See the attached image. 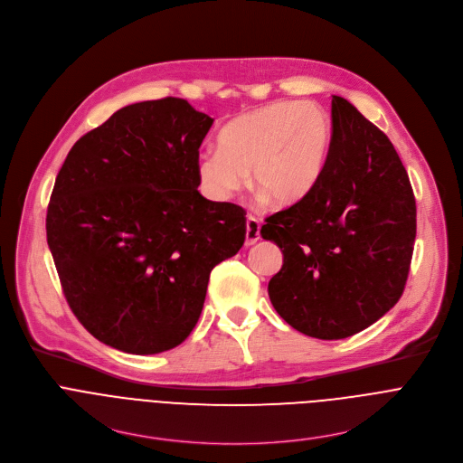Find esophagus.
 Segmentation results:
<instances>
[{"label": "esophagus", "instance_id": "34e87169", "mask_svg": "<svg viewBox=\"0 0 463 463\" xmlns=\"http://www.w3.org/2000/svg\"><path fill=\"white\" fill-rule=\"evenodd\" d=\"M258 240H260V222L254 216H249L245 223V245H254Z\"/></svg>", "mask_w": 463, "mask_h": 463}]
</instances>
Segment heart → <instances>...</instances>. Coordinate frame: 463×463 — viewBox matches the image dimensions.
I'll return each mask as SVG.
<instances>
[{
	"label": "heart",
	"mask_w": 463,
	"mask_h": 463,
	"mask_svg": "<svg viewBox=\"0 0 463 463\" xmlns=\"http://www.w3.org/2000/svg\"><path fill=\"white\" fill-rule=\"evenodd\" d=\"M333 118L315 101H274L240 114L218 132V148L200 152L196 176L214 202L231 200L247 171L261 200L299 203L322 178L333 141Z\"/></svg>",
	"instance_id": "b5f03b06"
}]
</instances>
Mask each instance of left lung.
<instances>
[{
	"instance_id": "left-lung-1",
	"label": "left lung",
	"mask_w": 463,
	"mask_h": 463,
	"mask_svg": "<svg viewBox=\"0 0 463 463\" xmlns=\"http://www.w3.org/2000/svg\"><path fill=\"white\" fill-rule=\"evenodd\" d=\"M333 141L320 182L269 216L260 234L283 265L269 281L276 313L296 331L342 340L400 299L416 238V202L389 137L333 96Z\"/></svg>"
}]
</instances>
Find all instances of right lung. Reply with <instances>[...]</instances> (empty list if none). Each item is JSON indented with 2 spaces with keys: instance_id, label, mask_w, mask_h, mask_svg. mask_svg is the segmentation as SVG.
<instances>
[{
  "instance_id": "right-lung-1",
  "label": "right lung",
  "mask_w": 463,
  "mask_h": 463,
  "mask_svg": "<svg viewBox=\"0 0 463 463\" xmlns=\"http://www.w3.org/2000/svg\"><path fill=\"white\" fill-rule=\"evenodd\" d=\"M213 121L182 98L132 103L80 137L58 173L47 243L72 313L109 347L180 345L211 270L245 241L243 209L198 191Z\"/></svg>"
}]
</instances>
